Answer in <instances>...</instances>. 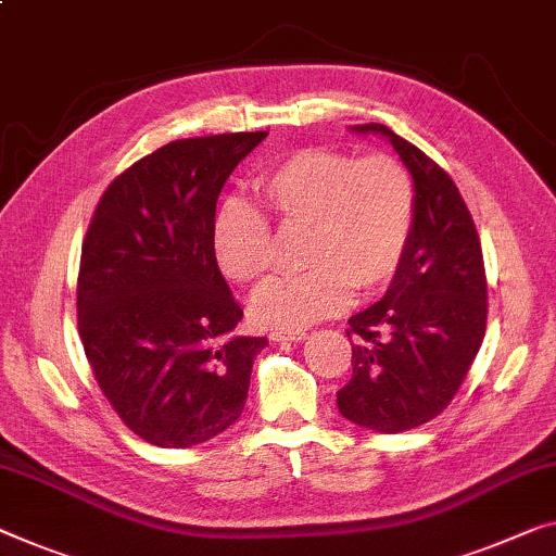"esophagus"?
Returning <instances> with one entry per match:
<instances>
[{"label": "esophagus", "mask_w": 556, "mask_h": 556, "mask_svg": "<svg viewBox=\"0 0 556 556\" xmlns=\"http://www.w3.org/2000/svg\"><path fill=\"white\" fill-rule=\"evenodd\" d=\"M307 338L305 330H283V328H273L270 330V340H276V343H301V340Z\"/></svg>", "instance_id": "esophagus-1"}]
</instances>
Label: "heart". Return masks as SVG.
<instances>
[{"instance_id":"obj_1","label":"heart","mask_w":556,"mask_h":556,"mask_svg":"<svg viewBox=\"0 0 556 556\" xmlns=\"http://www.w3.org/2000/svg\"><path fill=\"white\" fill-rule=\"evenodd\" d=\"M261 199L283 233L305 230L307 270L278 278L253 298V318L301 330L348 303L350 290L372 293L395 276L415 226V184L382 151L298 149L261 178ZM213 249L236 283H261L273 268V233L251 203L230 199L218 211Z\"/></svg>"}]
</instances>
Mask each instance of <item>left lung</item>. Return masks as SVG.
Segmentation results:
<instances>
[{
  "label": "left lung",
  "mask_w": 556,
  "mask_h": 556,
  "mask_svg": "<svg viewBox=\"0 0 556 556\" xmlns=\"http://www.w3.org/2000/svg\"><path fill=\"white\" fill-rule=\"evenodd\" d=\"M415 184V226L382 301L350 318L353 378L338 409L375 432H405L445 409L467 378L486 328L482 245L467 203L442 166L382 124Z\"/></svg>",
  "instance_id": "left-lung-1"
}]
</instances>
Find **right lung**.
I'll list each match as a JSON object with an SVG mask.
<instances>
[{"label": "right lung", "mask_w": 556, "mask_h": 556, "mask_svg": "<svg viewBox=\"0 0 556 556\" xmlns=\"http://www.w3.org/2000/svg\"><path fill=\"white\" fill-rule=\"evenodd\" d=\"M178 139L118 174L93 211L76 280L79 338L101 392L141 440L201 445L243 413L266 338L243 318L216 263V201L266 139Z\"/></svg>", "instance_id": "1"}]
</instances>
